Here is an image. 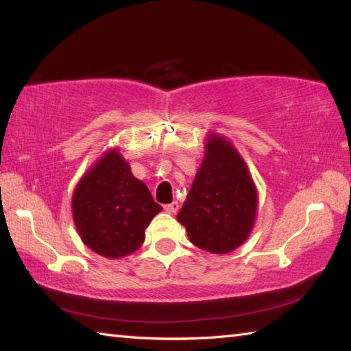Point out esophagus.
<instances>
[{"instance_id":"esophagus-1","label":"esophagus","mask_w":351,"mask_h":351,"mask_svg":"<svg viewBox=\"0 0 351 351\" xmlns=\"http://www.w3.org/2000/svg\"><path fill=\"white\" fill-rule=\"evenodd\" d=\"M164 210H166V211L170 213V214H176L178 210H180V204H178V202H171V204H169V205H164Z\"/></svg>"}]
</instances>
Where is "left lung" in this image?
Returning a JSON list of instances; mask_svg holds the SVG:
<instances>
[{
  "mask_svg": "<svg viewBox=\"0 0 351 351\" xmlns=\"http://www.w3.org/2000/svg\"><path fill=\"white\" fill-rule=\"evenodd\" d=\"M258 191L230 141L210 134L205 156L176 219L199 249L229 253L247 240L256 217Z\"/></svg>",
  "mask_w": 351,
  "mask_h": 351,
  "instance_id": "1",
  "label": "left lung"
}]
</instances>
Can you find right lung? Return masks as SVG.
<instances>
[{"instance_id":"add662e5","label":"right lung","mask_w":351,"mask_h":351,"mask_svg":"<svg viewBox=\"0 0 351 351\" xmlns=\"http://www.w3.org/2000/svg\"><path fill=\"white\" fill-rule=\"evenodd\" d=\"M161 210L116 149L95 162L72 196V215L81 240L111 259L136 252L145 241V229Z\"/></svg>"}]
</instances>
